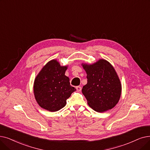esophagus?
<instances>
[{
	"label": "esophagus",
	"mask_w": 150,
	"mask_h": 150,
	"mask_svg": "<svg viewBox=\"0 0 150 150\" xmlns=\"http://www.w3.org/2000/svg\"><path fill=\"white\" fill-rule=\"evenodd\" d=\"M76 90H77L78 91H81V87L80 86H78L76 87Z\"/></svg>",
	"instance_id": "obj_1"
}]
</instances>
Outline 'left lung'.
I'll return each mask as SVG.
<instances>
[{"label": "left lung", "mask_w": 150, "mask_h": 150, "mask_svg": "<svg viewBox=\"0 0 150 150\" xmlns=\"http://www.w3.org/2000/svg\"><path fill=\"white\" fill-rule=\"evenodd\" d=\"M87 74V84L82 88L90 107L97 112L113 108L118 102L121 84L113 67L108 61L100 59L92 64H83Z\"/></svg>", "instance_id": "8db88e82"}]
</instances>
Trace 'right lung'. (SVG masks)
<instances>
[{"instance_id":"1","label":"right lung","mask_w":150,"mask_h":150,"mask_svg":"<svg viewBox=\"0 0 150 150\" xmlns=\"http://www.w3.org/2000/svg\"><path fill=\"white\" fill-rule=\"evenodd\" d=\"M66 66H61L56 60L48 62L35 79L34 93L42 108L56 112L66 105V100L76 89L65 75Z\"/></svg>"}]
</instances>
